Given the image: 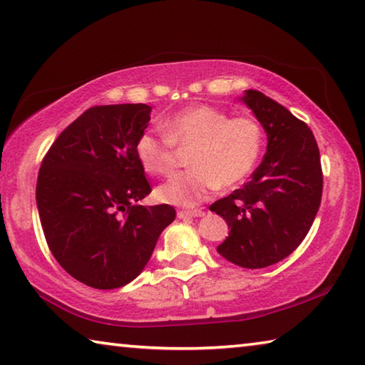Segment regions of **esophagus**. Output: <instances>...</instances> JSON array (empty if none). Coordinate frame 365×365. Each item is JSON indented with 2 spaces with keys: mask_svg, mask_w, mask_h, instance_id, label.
<instances>
[{
  "mask_svg": "<svg viewBox=\"0 0 365 365\" xmlns=\"http://www.w3.org/2000/svg\"><path fill=\"white\" fill-rule=\"evenodd\" d=\"M205 215V211L201 209H191V211H178L177 217L178 219H187V217H202Z\"/></svg>",
  "mask_w": 365,
  "mask_h": 365,
  "instance_id": "34e87169",
  "label": "esophagus"
}]
</instances>
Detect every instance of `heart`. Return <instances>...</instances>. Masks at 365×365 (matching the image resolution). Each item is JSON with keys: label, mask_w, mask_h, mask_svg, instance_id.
I'll return each mask as SVG.
<instances>
[{"label": "heart", "mask_w": 365, "mask_h": 365, "mask_svg": "<svg viewBox=\"0 0 365 365\" xmlns=\"http://www.w3.org/2000/svg\"><path fill=\"white\" fill-rule=\"evenodd\" d=\"M165 137L143 130L135 141L141 168L151 175H164L175 163L177 146H193L188 164L158 188L163 202L195 206L215 191L237 187L255 170L262 153V132L251 117H232L207 104H193L160 122Z\"/></svg>", "instance_id": "obj_1"}]
</instances>
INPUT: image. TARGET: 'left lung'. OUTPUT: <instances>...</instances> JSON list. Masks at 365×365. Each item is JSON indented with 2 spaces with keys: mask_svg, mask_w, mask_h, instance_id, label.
<instances>
[{
  "mask_svg": "<svg viewBox=\"0 0 365 365\" xmlns=\"http://www.w3.org/2000/svg\"><path fill=\"white\" fill-rule=\"evenodd\" d=\"M267 135L262 163L243 188L211 205L228 225L217 252L245 269H262L292 255L311 228L322 197L316 138L304 122L261 91L238 98Z\"/></svg>",
  "mask_w": 365,
  "mask_h": 365,
  "instance_id": "8db88e82",
  "label": "left lung"
}]
</instances>
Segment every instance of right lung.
I'll return each mask as SVG.
<instances>
[{
  "label": "right lung",
  "mask_w": 365,
  "mask_h": 365,
  "mask_svg": "<svg viewBox=\"0 0 365 365\" xmlns=\"http://www.w3.org/2000/svg\"><path fill=\"white\" fill-rule=\"evenodd\" d=\"M150 114L141 103L90 108L41 163L36 207L46 243L61 267L91 288L114 289L137 279L175 219L169 205H138L151 187L135 141Z\"/></svg>",
  "instance_id": "right-lung-1"
}]
</instances>
